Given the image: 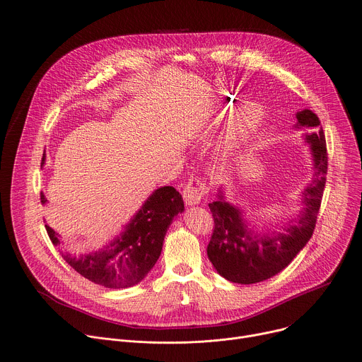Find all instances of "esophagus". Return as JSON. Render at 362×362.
<instances>
[{
	"label": "esophagus",
	"instance_id": "obj_1",
	"mask_svg": "<svg viewBox=\"0 0 362 362\" xmlns=\"http://www.w3.org/2000/svg\"><path fill=\"white\" fill-rule=\"evenodd\" d=\"M208 193V186L201 179H192L183 189V199L186 205L193 206L201 204L204 196Z\"/></svg>",
	"mask_w": 362,
	"mask_h": 362
}]
</instances>
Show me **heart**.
Here are the masks:
<instances>
[{
	"instance_id": "b5f03b06",
	"label": "heart",
	"mask_w": 362,
	"mask_h": 362,
	"mask_svg": "<svg viewBox=\"0 0 362 362\" xmlns=\"http://www.w3.org/2000/svg\"><path fill=\"white\" fill-rule=\"evenodd\" d=\"M261 118L259 108L250 104L243 107L237 111V114L233 117L231 122H229L226 136L221 144V151L223 156L233 154L237 151L247 139L254 133L258 122Z\"/></svg>"
}]
</instances>
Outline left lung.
Returning a JSON list of instances; mask_svg holds the SVG:
<instances>
[{"label": "left lung", "instance_id": "8db88e82", "mask_svg": "<svg viewBox=\"0 0 362 362\" xmlns=\"http://www.w3.org/2000/svg\"><path fill=\"white\" fill-rule=\"evenodd\" d=\"M294 128L312 129L305 136L309 144L315 176L302 192V204L298 218L287 222L283 233H257L250 228L240 206L225 201L219 189L218 199L209 204L215 228L208 244V257L215 270L228 281L252 284L264 281L283 269L298 255L310 240L320 208L326 183L327 153L320 121L310 110L296 112Z\"/></svg>", "mask_w": 362, "mask_h": 362}]
</instances>
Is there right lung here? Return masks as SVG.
Masks as SVG:
<instances>
[{
  "label": "right lung",
  "mask_w": 362,
  "mask_h": 362,
  "mask_svg": "<svg viewBox=\"0 0 362 362\" xmlns=\"http://www.w3.org/2000/svg\"><path fill=\"white\" fill-rule=\"evenodd\" d=\"M46 157L43 156L42 166ZM42 204L46 196L42 193ZM185 211L182 194L173 186L154 190L137 214L104 248L82 254L69 252L62 257L85 279L108 288H127L139 284L157 262L163 241L173 218ZM46 231L53 245H60L59 234L49 225Z\"/></svg>",
  "instance_id": "add662e5"
}]
</instances>
